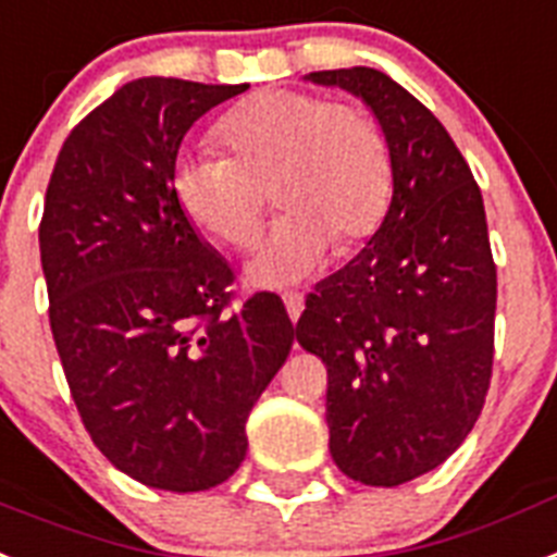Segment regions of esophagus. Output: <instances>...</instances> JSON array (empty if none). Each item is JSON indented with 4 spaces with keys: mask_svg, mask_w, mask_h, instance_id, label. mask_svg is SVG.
<instances>
[{
    "mask_svg": "<svg viewBox=\"0 0 557 557\" xmlns=\"http://www.w3.org/2000/svg\"><path fill=\"white\" fill-rule=\"evenodd\" d=\"M283 302H286V311H288V317H292V322L300 320L302 308H306V297L292 292V294H283Z\"/></svg>",
    "mask_w": 557,
    "mask_h": 557,
    "instance_id": "1",
    "label": "esophagus"
}]
</instances>
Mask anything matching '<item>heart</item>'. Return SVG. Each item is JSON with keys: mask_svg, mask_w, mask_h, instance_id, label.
<instances>
[{"mask_svg": "<svg viewBox=\"0 0 557 557\" xmlns=\"http://www.w3.org/2000/svg\"><path fill=\"white\" fill-rule=\"evenodd\" d=\"M232 158L184 152L172 189L200 232L228 249L257 235L263 189L283 212L246 263L255 288H288L325 265L334 240L357 246L391 203V149L371 112L302 90H269L221 121Z\"/></svg>", "mask_w": 557, "mask_h": 557, "instance_id": "obj_1", "label": "heart"}]
</instances>
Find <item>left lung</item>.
Segmentation results:
<instances>
[{
    "label": "left lung",
    "mask_w": 557,
    "mask_h": 557,
    "mask_svg": "<svg viewBox=\"0 0 557 557\" xmlns=\"http://www.w3.org/2000/svg\"><path fill=\"white\" fill-rule=\"evenodd\" d=\"M306 82L357 96L391 149V207L366 249L308 294L297 339L329 368L336 467L399 487L459 450L484 408L495 322L484 200L447 129L391 76L348 67Z\"/></svg>",
    "instance_id": "left-lung-1"
}]
</instances>
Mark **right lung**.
<instances>
[{
    "label": "right lung",
    "mask_w": 557,
    "mask_h": 557,
    "mask_svg": "<svg viewBox=\"0 0 557 557\" xmlns=\"http://www.w3.org/2000/svg\"><path fill=\"white\" fill-rule=\"evenodd\" d=\"M249 84L147 76L67 135L39 226L50 329L96 447L147 487L200 493L246 459V419L294 334L255 294L226 314L232 269L172 189L200 115Z\"/></svg>",
    "instance_id": "right-lung-1"
}]
</instances>
